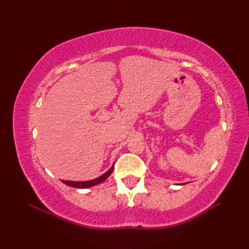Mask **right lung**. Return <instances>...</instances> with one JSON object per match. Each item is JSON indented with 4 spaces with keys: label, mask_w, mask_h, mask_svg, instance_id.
<instances>
[{
    "label": "right lung",
    "mask_w": 249,
    "mask_h": 249,
    "mask_svg": "<svg viewBox=\"0 0 249 249\" xmlns=\"http://www.w3.org/2000/svg\"><path fill=\"white\" fill-rule=\"evenodd\" d=\"M113 171V166L111 167L107 172H105L103 176H100L94 179H89V181H82V182H75V181H63V183L68 185V186L71 187H75V188H89V187H92L95 186V185H97L99 183L104 182L105 179H107L109 178V176Z\"/></svg>",
    "instance_id": "right-lung-1"
}]
</instances>
